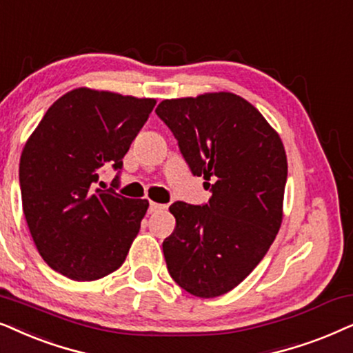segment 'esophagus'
<instances>
[{
  "instance_id": "esophagus-1",
  "label": "esophagus",
  "mask_w": 353,
  "mask_h": 353,
  "mask_svg": "<svg viewBox=\"0 0 353 353\" xmlns=\"http://www.w3.org/2000/svg\"><path fill=\"white\" fill-rule=\"evenodd\" d=\"M163 208H166V205H159V203H154V201H150V206H148L150 213H154V211H159Z\"/></svg>"
}]
</instances>
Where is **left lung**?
I'll return each mask as SVG.
<instances>
[{
    "label": "left lung",
    "instance_id": "obj_1",
    "mask_svg": "<svg viewBox=\"0 0 353 353\" xmlns=\"http://www.w3.org/2000/svg\"><path fill=\"white\" fill-rule=\"evenodd\" d=\"M157 114L211 192L205 205L169 206L176 229L163 242L168 271L195 297H219L255 270L279 231L284 145L255 106L229 92L164 100Z\"/></svg>",
    "mask_w": 353,
    "mask_h": 353
}]
</instances>
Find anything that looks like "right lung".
<instances>
[{
	"instance_id": "add662e5",
	"label": "right lung",
	"mask_w": 353,
	"mask_h": 353,
	"mask_svg": "<svg viewBox=\"0 0 353 353\" xmlns=\"http://www.w3.org/2000/svg\"><path fill=\"white\" fill-rule=\"evenodd\" d=\"M154 105L153 98L75 88L48 108L27 140L19 163L23 214L41 258L65 278H105L128 256L148 200L97 182L101 168H122Z\"/></svg>"
}]
</instances>
